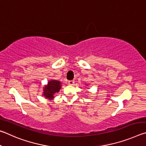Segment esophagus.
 <instances>
[{"label": "esophagus", "mask_w": 146, "mask_h": 146, "mask_svg": "<svg viewBox=\"0 0 146 146\" xmlns=\"http://www.w3.org/2000/svg\"><path fill=\"white\" fill-rule=\"evenodd\" d=\"M74 83V80H70V81H68V85H73Z\"/></svg>", "instance_id": "34e87169"}]
</instances>
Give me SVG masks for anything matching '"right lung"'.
<instances>
[{
    "label": "right lung",
    "mask_w": 146,
    "mask_h": 146,
    "mask_svg": "<svg viewBox=\"0 0 146 146\" xmlns=\"http://www.w3.org/2000/svg\"><path fill=\"white\" fill-rule=\"evenodd\" d=\"M61 83L58 80H50L48 82L47 85L43 88V96L46 98L52 100L54 98V95L58 93L61 89Z\"/></svg>",
    "instance_id": "1"
}]
</instances>
